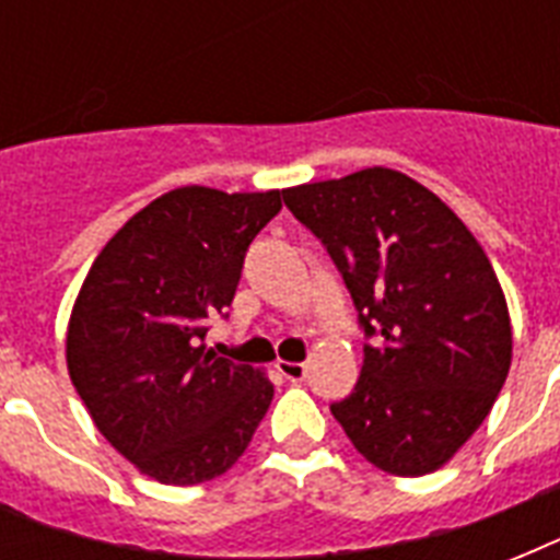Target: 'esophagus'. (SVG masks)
Wrapping results in <instances>:
<instances>
[{"mask_svg": "<svg viewBox=\"0 0 560 560\" xmlns=\"http://www.w3.org/2000/svg\"><path fill=\"white\" fill-rule=\"evenodd\" d=\"M276 369H279L281 377H288V381H293V383L305 381V374H307L305 363H288V360H279V363H276Z\"/></svg>", "mask_w": 560, "mask_h": 560, "instance_id": "34e87169", "label": "esophagus"}]
</instances>
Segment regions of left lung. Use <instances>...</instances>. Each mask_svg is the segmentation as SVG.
<instances>
[{
  "mask_svg": "<svg viewBox=\"0 0 560 560\" xmlns=\"http://www.w3.org/2000/svg\"><path fill=\"white\" fill-rule=\"evenodd\" d=\"M281 197L337 264L369 340L334 418L374 468H442L486 421L512 366L509 307L486 249L400 171L366 168Z\"/></svg>",
  "mask_w": 560,
  "mask_h": 560,
  "instance_id": "left-lung-1",
  "label": "left lung"
}]
</instances>
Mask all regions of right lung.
<instances>
[{
    "label": "right lung",
    "mask_w": 560,
    "mask_h": 560,
    "mask_svg": "<svg viewBox=\"0 0 560 560\" xmlns=\"http://www.w3.org/2000/svg\"><path fill=\"white\" fill-rule=\"evenodd\" d=\"M279 209L281 191L174 188L127 220L83 279L66 334L69 377L101 435L165 486L226 474L270 407L261 372L200 342Z\"/></svg>",
    "instance_id": "1"
}]
</instances>
